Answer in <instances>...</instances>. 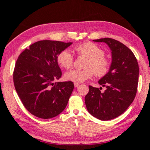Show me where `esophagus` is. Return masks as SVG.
Returning <instances> with one entry per match:
<instances>
[{
  "label": "esophagus",
  "mask_w": 150,
  "mask_h": 150,
  "mask_svg": "<svg viewBox=\"0 0 150 150\" xmlns=\"http://www.w3.org/2000/svg\"><path fill=\"white\" fill-rule=\"evenodd\" d=\"M79 85V83H74L75 87H77Z\"/></svg>",
  "instance_id": "34e87169"
}]
</instances>
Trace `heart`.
<instances>
[{
    "label": "heart",
    "mask_w": 150,
    "mask_h": 150,
    "mask_svg": "<svg viewBox=\"0 0 150 150\" xmlns=\"http://www.w3.org/2000/svg\"><path fill=\"white\" fill-rule=\"evenodd\" d=\"M75 51L79 56L87 57L85 67L82 70L73 69L65 73V79L75 83H81L95 75L98 77H103L108 73L110 69V62L105 57V52L93 42H85L76 45ZM57 61L59 65L66 69H69L73 66L74 57L68 50H63L58 54Z\"/></svg>",
    "instance_id": "heart-1"
}]
</instances>
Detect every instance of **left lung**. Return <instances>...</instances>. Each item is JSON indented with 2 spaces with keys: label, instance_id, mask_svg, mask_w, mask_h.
I'll use <instances>...</instances> for the list:
<instances>
[{
  "label": "left lung",
  "instance_id": "1",
  "mask_svg": "<svg viewBox=\"0 0 150 150\" xmlns=\"http://www.w3.org/2000/svg\"><path fill=\"white\" fill-rule=\"evenodd\" d=\"M105 42L112 51L110 69L98 83L106 89L88 86L89 91L85 97L87 110L94 117L110 120L126 111L135 98L138 84L139 66L131 50L117 40L105 38L94 40Z\"/></svg>",
  "mask_w": 150,
  "mask_h": 150
}]
</instances>
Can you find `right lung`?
Here are the masks:
<instances>
[{
    "label": "right lung",
    "mask_w": 150,
    "mask_h": 150,
    "mask_svg": "<svg viewBox=\"0 0 150 150\" xmlns=\"http://www.w3.org/2000/svg\"><path fill=\"white\" fill-rule=\"evenodd\" d=\"M71 44L41 40L18 56L13 72L15 89L24 107L35 116L54 118L67 106L74 84L55 82L62 75L57 56Z\"/></svg>",
    "instance_id": "right-lung-1"
}]
</instances>
